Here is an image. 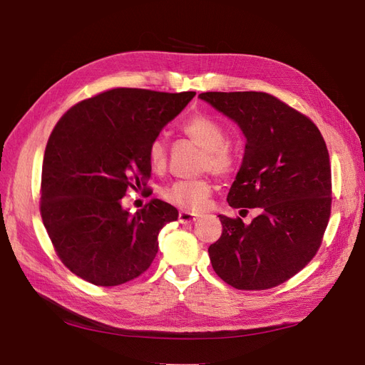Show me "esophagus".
Segmentation results:
<instances>
[{"label":"esophagus","mask_w":365,"mask_h":365,"mask_svg":"<svg viewBox=\"0 0 365 365\" xmlns=\"http://www.w3.org/2000/svg\"><path fill=\"white\" fill-rule=\"evenodd\" d=\"M197 219L196 213L192 212H187V210H181L180 215H178V220L181 224H187V222H193V220Z\"/></svg>","instance_id":"1"}]
</instances>
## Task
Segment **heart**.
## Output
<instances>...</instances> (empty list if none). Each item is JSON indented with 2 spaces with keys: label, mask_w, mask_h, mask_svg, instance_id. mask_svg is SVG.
<instances>
[{
  "label": "heart",
  "mask_w": 365,
  "mask_h": 365,
  "mask_svg": "<svg viewBox=\"0 0 365 365\" xmlns=\"http://www.w3.org/2000/svg\"><path fill=\"white\" fill-rule=\"evenodd\" d=\"M184 135L201 146L204 153L201 158V170H210L217 176H227L237 168V150L227 141V129L222 123L207 114H195L181 125ZM148 161L152 169H164L168 161V141L163 135L153 137L148 146ZM213 185L208 178L178 180L161 190L168 202L184 208L200 210L212 195Z\"/></svg>",
  "instance_id": "obj_1"
}]
</instances>
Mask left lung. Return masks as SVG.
Returning <instances> with one entry per match:
<instances>
[{"label": "left lung", "instance_id": "1", "mask_svg": "<svg viewBox=\"0 0 365 365\" xmlns=\"http://www.w3.org/2000/svg\"><path fill=\"white\" fill-rule=\"evenodd\" d=\"M247 137L230 207L260 208L245 225L220 215L222 236L210 245L215 272L230 286L263 291L289 280L322 247L332 207V173L314 121L268 93H201Z\"/></svg>", "mask_w": 365, "mask_h": 365}]
</instances>
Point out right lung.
Listing matches in <instances>:
<instances>
[{
	"instance_id": "obj_1",
	"label": "right lung",
	"mask_w": 365,
	"mask_h": 365,
	"mask_svg": "<svg viewBox=\"0 0 365 365\" xmlns=\"http://www.w3.org/2000/svg\"><path fill=\"white\" fill-rule=\"evenodd\" d=\"M195 91L113 88L76 103L54 126L43 153L39 210L61 262L97 286H118L146 272L160 230L178 210L150 200L135 215L121 208L146 187L148 146Z\"/></svg>"
}]
</instances>
